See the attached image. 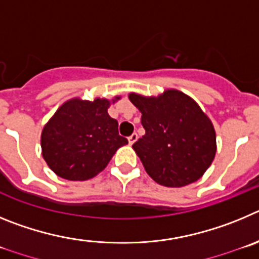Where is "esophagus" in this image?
<instances>
[{
	"label": "esophagus",
	"mask_w": 259,
	"mask_h": 259,
	"mask_svg": "<svg viewBox=\"0 0 259 259\" xmlns=\"http://www.w3.org/2000/svg\"><path fill=\"white\" fill-rule=\"evenodd\" d=\"M127 139H129V143L130 144L135 143V142H137V139H138V134H137V133H133V134L130 135V137Z\"/></svg>",
	"instance_id": "esophagus-1"
}]
</instances>
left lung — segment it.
Returning <instances> with one entry per match:
<instances>
[{"instance_id":"1","label":"left lung","mask_w":259,"mask_h":259,"mask_svg":"<svg viewBox=\"0 0 259 259\" xmlns=\"http://www.w3.org/2000/svg\"><path fill=\"white\" fill-rule=\"evenodd\" d=\"M129 99L142 112L146 134L133 148L148 176L166 187L196 182L215 156V132L208 116L177 90L157 98L130 94Z\"/></svg>"}]
</instances>
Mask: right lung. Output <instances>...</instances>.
<instances>
[{
  "mask_svg": "<svg viewBox=\"0 0 259 259\" xmlns=\"http://www.w3.org/2000/svg\"><path fill=\"white\" fill-rule=\"evenodd\" d=\"M118 99V97L116 98ZM109 102L72 99L63 104L41 135L42 156L55 174L68 181H86L107 166L127 139L108 115Z\"/></svg>",
  "mask_w": 259,
  "mask_h": 259,
  "instance_id": "1",
  "label": "right lung"
}]
</instances>
